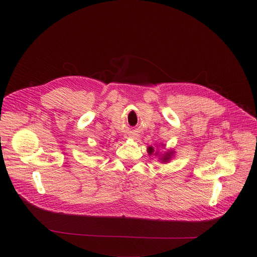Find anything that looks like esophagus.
Listing matches in <instances>:
<instances>
[{"label": "esophagus", "instance_id": "obj_1", "mask_svg": "<svg viewBox=\"0 0 257 257\" xmlns=\"http://www.w3.org/2000/svg\"><path fill=\"white\" fill-rule=\"evenodd\" d=\"M133 138H135V137H134V136H133Z\"/></svg>", "mask_w": 257, "mask_h": 257}]
</instances>
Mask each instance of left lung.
<instances>
[{
    "label": "left lung",
    "instance_id": "8db88e82",
    "mask_svg": "<svg viewBox=\"0 0 257 257\" xmlns=\"http://www.w3.org/2000/svg\"><path fill=\"white\" fill-rule=\"evenodd\" d=\"M148 151H149V153H150V154H152V152H154V150H153V148H151V147H150V148H148ZM172 153H173V152H169V153H166V154L164 155V158H163V160H162V161H163V162H165V161H168V160L170 159V157H172Z\"/></svg>",
    "mask_w": 257,
    "mask_h": 257
}]
</instances>
